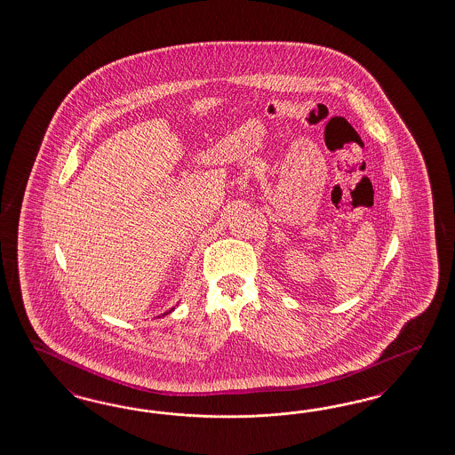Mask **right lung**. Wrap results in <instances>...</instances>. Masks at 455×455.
Listing matches in <instances>:
<instances>
[{"instance_id":"right-lung-1","label":"right lung","mask_w":455,"mask_h":455,"mask_svg":"<svg viewBox=\"0 0 455 455\" xmlns=\"http://www.w3.org/2000/svg\"><path fill=\"white\" fill-rule=\"evenodd\" d=\"M172 309H174V308L169 309V311H167V313H171V311H172ZM167 313H164V315H167Z\"/></svg>"}]
</instances>
